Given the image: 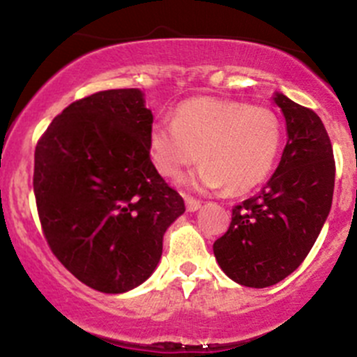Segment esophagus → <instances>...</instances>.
<instances>
[{"mask_svg": "<svg viewBox=\"0 0 357 357\" xmlns=\"http://www.w3.org/2000/svg\"><path fill=\"white\" fill-rule=\"evenodd\" d=\"M185 202H186V209H188L190 213L200 209V206H202V202L197 199H193V197H185Z\"/></svg>", "mask_w": 357, "mask_h": 357, "instance_id": "1", "label": "esophagus"}]
</instances>
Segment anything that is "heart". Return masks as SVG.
<instances>
[{"label": "heart", "instance_id": "heart-1", "mask_svg": "<svg viewBox=\"0 0 357 357\" xmlns=\"http://www.w3.org/2000/svg\"><path fill=\"white\" fill-rule=\"evenodd\" d=\"M282 144V123L266 106L244 101L197 98L176 108L172 122L153 123L150 153L165 178L204 162L192 178L195 186L245 193L261 185L274 169Z\"/></svg>", "mask_w": 357, "mask_h": 357}]
</instances>
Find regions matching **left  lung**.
I'll return each mask as SVG.
<instances>
[{"mask_svg":"<svg viewBox=\"0 0 357 357\" xmlns=\"http://www.w3.org/2000/svg\"><path fill=\"white\" fill-rule=\"evenodd\" d=\"M288 129L279 167L258 195L237 204L214 256L231 281L248 288L278 284L312 249L335 188V158L319 116L286 96H275Z\"/></svg>","mask_w":357,"mask_h":357,"instance_id":"left-lung-1","label":"left lung"}]
</instances>
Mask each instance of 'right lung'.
<instances>
[{"label": "right lung", "instance_id": "1", "mask_svg": "<svg viewBox=\"0 0 357 357\" xmlns=\"http://www.w3.org/2000/svg\"><path fill=\"white\" fill-rule=\"evenodd\" d=\"M153 115L137 89L71 102L34 150L33 188L48 248L83 284L126 293L146 281L185 200L150 158Z\"/></svg>", "mask_w": 357, "mask_h": 357}]
</instances>
